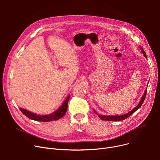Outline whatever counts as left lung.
Listing matches in <instances>:
<instances>
[{
	"label": "left lung",
	"instance_id": "left-lung-1",
	"mask_svg": "<svg viewBox=\"0 0 160 160\" xmlns=\"http://www.w3.org/2000/svg\"><path fill=\"white\" fill-rule=\"evenodd\" d=\"M139 47L140 48L141 52H142V53H143V55H144V57H146V59H148V57H147V56H146V52H145V51L143 50V49L142 48V47H140V46H139ZM146 94H147V89H146V91H145L143 94L142 95V98H141V99H140V101L139 103H138L133 110H132L131 111H129V112H128V113H125V114H123V115H101V114L98 113V112H96L94 109H93V111H94V112L96 114H97V115H98V117H99L101 119L104 120V121H123V120L127 119L128 118H129L130 115H132L135 112H136L138 109H139V108L141 107L143 103L145 98H146Z\"/></svg>",
	"mask_w": 160,
	"mask_h": 160
}]
</instances>
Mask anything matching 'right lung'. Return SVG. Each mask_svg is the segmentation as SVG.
Returning <instances> with one entry per match:
<instances>
[{
	"label": "right lung",
	"mask_w": 160,
	"mask_h": 160,
	"mask_svg": "<svg viewBox=\"0 0 160 160\" xmlns=\"http://www.w3.org/2000/svg\"><path fill=\"white\" fill-rule=\"evenodd\" d=\"M70 95L68 94V96L66 97V99L63 101V103L59 107V108H57L52 113L47 115H38L35 113H33L22 108H20V110L27 118L34 121L41 122H50L52 121H57L62 118L66 113L68 107V101Z\"/></svg>",
	"instance_id": "1"
}]
</instances>
